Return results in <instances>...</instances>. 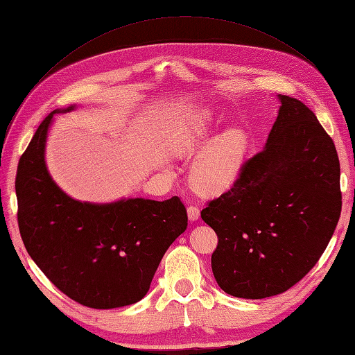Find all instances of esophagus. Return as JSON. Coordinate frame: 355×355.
<instances>
[{"label":"esophagus","instance_id":"esophagus-1","mask_svg":"<svg viewBox=\"0 0 355 355\" xmlns=\"http://www.w3.org/2000/svg\"><path fill=\"white\" fill-rule=\"evenodd\" d=\"M200 218V207H197V206H189L188 207V219L191 220V222H194V220H197Z\"/></svg>","mask_w":355,"mask_h":355}]
</instances>
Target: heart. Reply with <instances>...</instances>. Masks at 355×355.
Returning <instances> with one entry per match:
<instances>
[{"mask_svg":"<svg viewBox=\"0 0 355 355\" xmlns=\"http://www.w3.org/2000/svg\"><path fill=\"white\" fill-rule=\"evenodd\" d=\"M211 124V112L197 111L178 132L173 141V153L179 157H189L207 139ZM249 139L237 127L228 128L202 148L191 170V180L204 194H219L228 189L241 173Z\"/></svg>","mask_w":355,"mask_h":355,"instance_id":"b5f03b06","label":"heart"}]
</instances>
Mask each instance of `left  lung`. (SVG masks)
I'll return each instance as SVG.
<instances>
[{
	"label": "left lung",
	"mask_w": 355,
	"mask_h": 355,
	"mask_svg": "<svg viewBox=\"0 0 355 355\" xmlns=\"http://www.w3.org/2000/svg\"><path fill=\"white\" fill-rule=\"evenodd\" d=\"M278 99L265 148L245 161L230 191L201 210L219 239L213 275L235 297H270L302 280L340 216L335 144L305 103Z\"/></svg>",
	"instance_id": "1"
}]
</instances>
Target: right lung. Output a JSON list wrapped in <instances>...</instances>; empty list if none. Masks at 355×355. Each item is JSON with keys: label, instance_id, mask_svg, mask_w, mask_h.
Here are the masks:
<instances>
[{"label": "right lung", "instance_id": "right-lung-1", "mask_svg": "<svg viewBox=\"0 0 355 355\" xmlns=\"http://www.w3.org/2000/svg\"><path fill=\"white\" fill-rule=\"evenodd\" d=\"M40 124L16 175L17 223L29 256L62 293L84 306L132 305L149 290L166 250L188 227L179 197L81 202L51 179L46 159L49 127Z\"/></svg>", "mask_w": 355, "mask_h": 355}]
</instances>
